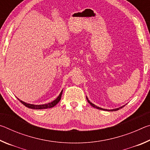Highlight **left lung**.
Returning <instances> with one entry per match:
<instances>
[{
    "label": "left lung",
    "instance_id": "8db88e82",
    "mask_svg": "<svg viewBox=\"0 0 150 150\" xmlns=\"http://www.w3.org/2000/svg\"><path fill=\"white\" fill-rule=\"evenodd\" d=\"M86 98H87V101H88V103L90 104V105L92 106H93L94 108H97V109H99V110H107V111H116V110H119V109H120V108H122V107H124V106H121V107H120V108H115V109H112V110H107V109H104V108H100V107H98V106H96V105H94V104H93L92 103H91L90 102V100L88 99V98L87 97V96H86Z\"/></svg>",
    "mask_w": 150,
    "mask_h": 150
}]
</instances>
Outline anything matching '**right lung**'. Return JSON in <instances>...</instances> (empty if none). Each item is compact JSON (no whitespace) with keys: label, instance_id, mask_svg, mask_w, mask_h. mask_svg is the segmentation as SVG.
Listing matches in <instances>:
<instances>
[{"label":"right lung","instance_id":"obj_1","mask_svg":"<svg viewBox=\"0 0 150 150\" xmlns=\"http://www.w3.org/2000/svg\"><path fill=\"white\" fill-rule=\"evenodd\" d=\"M62 93H63V90L62 91V92L60 93L59 95L57 96V98L56 99L54 100V101H52V103H47V104H44V105H32V104H28V103H26L24 102V101L22 100H20V99H18L21 103L23 104V105L26 106V107L29 108H32V109H45V108H52L54 107V106H55L57 105V104L59 102L60 100H61V97H62Z\"/></svg>","mask_w":150,"mask_h":150}]
</instances>
